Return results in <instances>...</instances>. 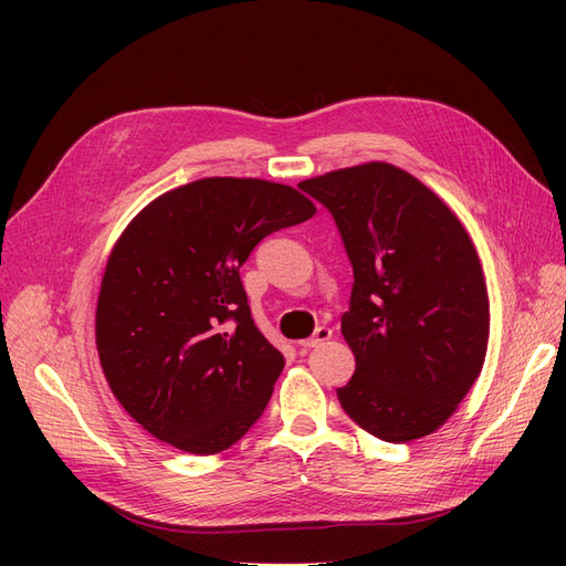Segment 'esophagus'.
<instances>
[{
	"mask_svg": "<svg viewBox=\"0 0 566 566\" xmlns=\"http://www.w3.org/2000/svg\"><path fill=\"white\" fill-rule=\"evenodd\" d=\"M331 337H333V331L328 328V325H318L316 333H314L310 339H304V342H302V347H304V349H314V347H321L323 342H328Z\"/></svg>",
	"mask_w": 566,
	"mask_h": 566,
	"instance_id": "esophagus-1",
	"label": "esophagus"
}]
</instances>
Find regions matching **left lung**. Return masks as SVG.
<instances>
[{
  "instance_id": "obj_1",
  "label": "left lung",
  "mask_w": 566,
  "mask_h": 566,
  "mask_svg": "<svg viewBox=\"0 0 566 566\" xmlns=\"http://www.w3.org/2000/svg\"><path fill=\"white\" fill-rule=\"evenodd\" d=\"M300 188L335 219L354 269L342 335L356 356L345 413L401 443L447 422L479 378L489 295L470 235L430 188L368 163Z\"/></svg>"
}]
</instances>
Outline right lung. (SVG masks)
<instances>
[{"instance_id":"1","label":"right lung","mask_w":566,"mask_h":566,"mask_svg":"<svg viewBox=\"0 0 566 566\" xmlns=\"http://www.w3.org/2000/svg\"><path fill=\"white\" fill-rule=\"evenodd\" d=\"M314 212L290 186L212 177L134 217L101 281L96 347L144 430L212 455L260 420L285 358L252 321L241 266L262 238Z\"/></svg>"}]
</instances>
